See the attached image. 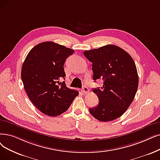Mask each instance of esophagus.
<instances>
[{"instance_id":"34e87169","label":"esophagus","mask_w":160,"mask_h":160,"mask_svg":"<svg viewBox=\"0 0 160 160\" xmlns=\"http://www.w3.org/2000/svg\"><path fill=\"white\" fill-rule=\"evenodd\" d=\"M89 88L87 87V86H83V88H82V92L84 93H88V92H89Z\"/></svg>"}]
</instances>
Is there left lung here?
Segmentation results:
<instances>
[{
    "label": "left lung",
    "instance_id": "1",
    "mask_svg": "<svg viewBox=\"0 0 160 160\" xmlns=\"http://www.w3.org/2000/svg\"><path fill=\"white\" fill-rule=\"evenodd\" d=\"M83 53L92 63L93 80H103L101 88L93 89L99 104L89 109L90 114L101 122L118 118L133 102L137 91L138 76L133 58L112 44Z\"/></svg>",
    "mask_w": 160,
    "mask_h": 160
}]
</instances>
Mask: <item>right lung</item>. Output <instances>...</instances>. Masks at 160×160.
<instances>
[{
  "instance_id": "right-lung-1",
  "label": "right lung",
  "mask_w": 160,
  "mask_h": 160,
  "mask_svg": "<svg viewBox=\"0 0 160 160\" xmlns=\"http://www.w3.org/2000/svg\"><path fill=\"white\" fill-rule=\"evenodd\" d=\"M74 50L53 42L34 46L27 54L21 76L26 93L43 114L57 116L66 112L78 95L67 87L64 63Z\"/></svg>"
}]
</instances>
